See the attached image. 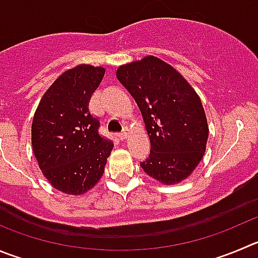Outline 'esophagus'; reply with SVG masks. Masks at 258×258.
<instances>
[{
	"instance_id": "34e87169",
	"label": "esophagus",
	"mask_w": 258,
	"mask_h": 258,
	"mask_svg": "<svg viewBox=\"0 0 258 258\" xmlns=\"http://www.w3.org/2000/svg\"><path fill=\"white\" fill-rule=\"evenodd\" d=\"M128 134H130L128 128H124L123 131L121 132V134H118V137H119V139H121V140H126L127 136H128Z\"/></svg>"
}]
</instances>
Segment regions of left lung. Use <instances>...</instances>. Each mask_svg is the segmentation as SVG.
I'll return each instance as SVG.
<instances>
[{"label":"left lung","instance_id":"left-lung-1","mask_svg":"<svg viewBox=\"0 0 258 258\" xmlns=\"http://www.w3.org/2000/svg\"><path fill=\"white\" fill-rule=\"evenodd\" d=\"M117 78L143 113L150 154L140 163L164 184L186 179L204 156L209 127L196 91L170 64L154 56L123 64Z\"/></svg>","mask_w":258,"mask_h":258}]
</instances>
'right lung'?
I'll return each mask as SVG.
<instances>
[{
    "label": "right lung",
    "instance_id": "1",
    "mask_svg": "<svg viewBox=\"0 0 258 258\" xmlns=\"http://www.w3.org/2000/svg\"><path fill=\"white\" fill-rule=\"evenodd\" d=\"M105 70L80 64L67 70L45 91L31 124V144L49 183L67 195H83L104 173L113 141L99 134L89 109Z\"/></svg>",
    "mask_w": 258,
    "mask_h": 258
}]
</instances>
